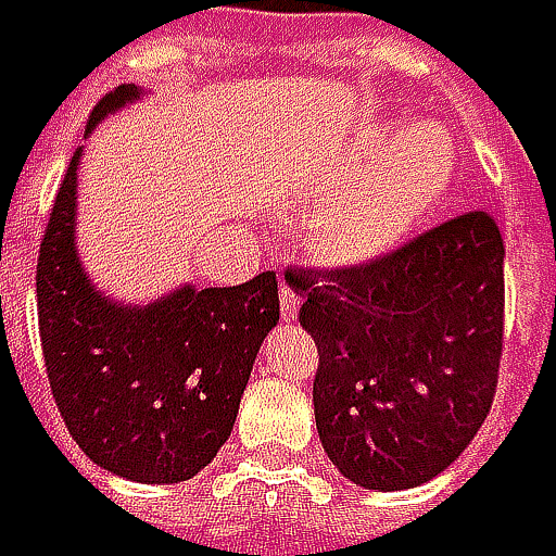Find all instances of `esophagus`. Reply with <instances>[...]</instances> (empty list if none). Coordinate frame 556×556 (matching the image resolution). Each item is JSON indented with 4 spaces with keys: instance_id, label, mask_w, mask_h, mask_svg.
Masks as SVG:
<instances>
[{
    "instance_id": "34e87169",
    "label": "esophagus",
    "mask_w": 556,
    "mask_h": 556,
    "mask_svg": "<svg viewBox=\"0 0 556 556\" xmlns=\"http://www.w3.org/2000/svg\"><path fill=\"white\" fill-rule=\"evenodd\" d=\"M279 312H282V318H295V312H299V292L286 279L279 282Z\"/></svg>"
}]
</instances>
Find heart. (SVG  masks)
I'll list each match as a JSON object with an SVG mask.
<instances>
[{
	"instance_id": "heart-1",
	"label": "heart",
	"mask_w": 556,
	"mask_h": 556,
	"mask_svg": "<svg viewBox=\"0 0 556 556\" xmlns=\"http://www.w3.org/2000/svg\"><path fill=\"white\" fill-rule=\"evenodd\" d=\"M454 144L438 125L392 138L370 128L357 138L334 179L344 189L308 225L312 251L338 267L367 264L392 251L451 189Z\"/></svg>"
}]
</instances>
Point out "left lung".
I'll return each mask as SVG.
<instances>
[{
    "instance_id": "1",
    "label": "left lung",
    "mask_w": 556,
    "mask_h": 556,
    "mask_svg": "<svg viewBox=\"0 0 556 556\" xmlns=\"http://www.w3.org/2000/svg\"><path fill=\"white\" fill-rule=\"evenodd\" d=\"M315 338V425L364 490H412L447 470L490 415L505 334V244L464 212L377 261L286 270Z\"/></svg>"
}]
</instances>
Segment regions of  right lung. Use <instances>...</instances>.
Masks as SVG:
<instances>
[{
  "label": "right lung",
  "mask_w": 556,
  "mask_h": 556,
  "mask_svg": "<svg viewBox=\"0 0 556 556\" xmlns=\"http://www.w3.org/2000/svg\"><path fill=\"white\" fill-rule=\"evenodd\" d=\"M138 86L105 92L86 135ZM76 167L60 179L38 251V328L60 418L86 457L138 483H179L228 441L254 357L279 321L277 274L135 308L92 289L76 248Z\"/></svg>",
  "instance_id": "1"
}]
</instances>
